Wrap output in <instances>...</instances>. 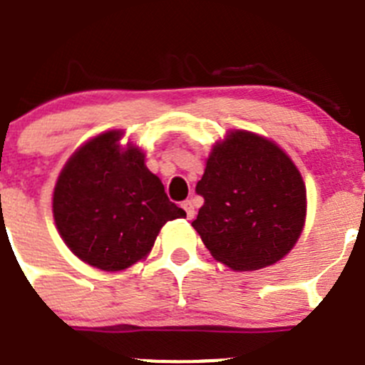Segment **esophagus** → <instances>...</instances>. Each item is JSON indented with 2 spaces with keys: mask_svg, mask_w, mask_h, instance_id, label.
Listing matches in <instances>:
<instances>
[{
  "mask_svg": "<svg viewBox=\"0 0 365 365\" xmlns=\"http://www.w3.org/2000/svg\"><path fill=\"white\" fill-rule=\"evenodd\" d=\"M182 208L185 210V213H187V217H189V220H190V218H194L195 210H194V202L192 201H183L182 202Z\"/></svg>",
  "mask_w": 365,
  "mask_h": 365,
  "instance_id": "esophagus-1",
  "label": "esophagus"
}]
</instances>
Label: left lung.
Returning a JSON list of instances; mask_svg holds the SVG:
<instances>
[{"instance_id":"left-lung-1","label":"left lung","mask_w":365,"mask_h":365,"mask_svg":"<svg viewBox=\"0 0 365 365\" xmlns=\"http://www.w3.org/2000/svg\"><path fill=\"white\" fill-rule=\"evenodd\" d=\"M205 197L192 227L215 260L257 271L282 260L306 222V185L289 155L260 134L234 129L217 141L195 185Z\"/></svg>"}]
</instances>
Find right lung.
Instances as JSON below:
<instances>
[{
  "mask_svg": "<svg viewBox=\"0 0 365 365\" xmlns=\"http://www.w3.org/2000/svg\"><path fill=\"white\" fill-rule=\"evenodd\" d=\"M124 131H106L76 148L53 187L52 212L66 247L96 269L122 271L152 250L166 222L185 217L145 166Z\"/></svg>",
  "mask_w": 365,
  "mask_h": 365,
  "instance_id": "right-lung-1",
  "label": "right lung"
}]
</instances>
